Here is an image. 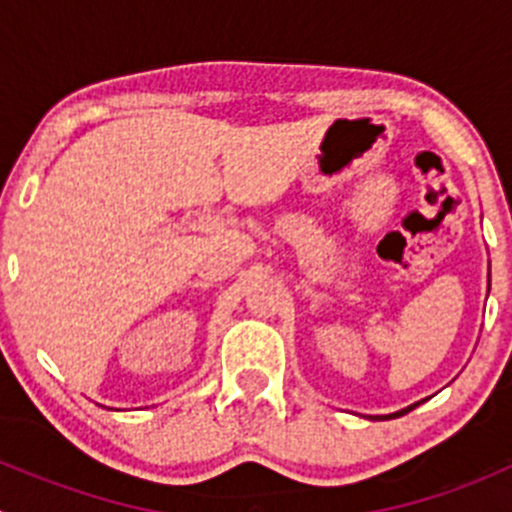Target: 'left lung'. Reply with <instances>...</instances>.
I'll return each instance as SVG.
<instances>
[{"instance_id": "left-lung-1", "label": "left lung", "mask_w": 512, "mask_h": 512, "mask_svg": "<svg viewBox=\"0 0 512 512\" xmlns=\"http://www.w3.org/2000/svg\"><path fill=\"white\" fill-rule=\"evenodd\" d=\"M488 287H490V275H488ZM423 401H416V404H411V406H406V409H401V411H394V414H386V416H369L371 421H389V418H399V416H404V414H409V411H414L416 406H421Z\"/></svg>"}]
</instances>
